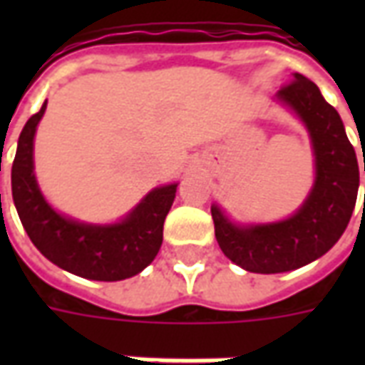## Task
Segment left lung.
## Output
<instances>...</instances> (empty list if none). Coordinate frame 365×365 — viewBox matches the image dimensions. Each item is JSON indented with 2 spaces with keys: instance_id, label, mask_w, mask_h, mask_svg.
Returning <instances> with one entry per match:
<instances>
[{
  "instance_id": "8db88e82",
  "label": "left lung",
  "mask_w": 365,
  "mask_h": 365,
  "mask_svg": "<svg viewBox=\"0 0 365 365\" xmlns=\"http://www.w3.org/2000/svg\"><path fill=\"white\" fill-rule=\"evenodd\" d=\"M275 97L297 113L311 136L314 185L309 197L289 219L250 227L232 225L219 207H211L215 237L225 256L254 274L291 272L329 252L350 222L360 185L356 150L321 90L305 76L293 74Z\"/></svg>"
}]
</instances>
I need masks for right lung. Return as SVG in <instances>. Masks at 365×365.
<instances>
[{"mask_svg":"<svg viewBox=\"0 0 365 365\" xmlns=\"http://www.w3.org/2000/svg\"><path fill=\"white\" fill-rule=\"evenodd\" d=\"M46 101L23 127L11 168V191L31 242L58 268L70 274L119 282L140 274L160 246L164 221L174 203L178 183L152 190L120 222L86 225L56 213L38 190L33 166V140Z\"/></svg>","mask_w":365,"mask_h":365,"instance_id":"right-lung-1","label":"right lung"}]
</instances>
